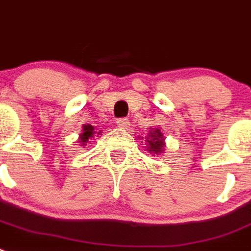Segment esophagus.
<instances>
[{"label": "esophagus", "mask_w": 251, "mask_h": 251, "mask_svg": "<svg viewBox=\"0 0 251 251\" xmlns=\"http://www.w3.org/2000/svg\"><path fill=\"white\" fill-rule=\"evenodd\" d=\"M117 126H118L121 129H127L128 127H129V119L127 118H119L117 119Z\"/></svg>", "instance_id": "34e87169"}]
</instances>
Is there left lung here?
Returning a JSON list of instances; mask_svg holds the SVG:
<instances>
[{"label": "left lung", "mask_w": 251, "mask_h": 251, "mask_svg": "<svg viewBox=\"0 0 251 251\" xmlns=\"http://www.w3.org/2000/svg\"><path fill=\"white\" fill-rule=\"evenodd\" d=\"M166 147V136L163 134L159 128H150V132L146 136L145 148L151 153L152 156L154 154H162L165 152Z\"/></svg>", "instance_id": "obj_1"}]
</instances>
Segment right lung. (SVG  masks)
I'll list each match as a JSON object with an SVG mask.
<instances>
[{
    "instance_id": "1",
    "label": "right lung",
    "mask_w": 251,
    "mask_h": 251,
    "mask_svg": "<svg viewBox=\"0 0 251 251\" xmlns=\"http://www.w3.org/2000/svg\"><path fill=\"white\" fill-rule=\"evenodd\" d=\"M100 133L101 130L100 132L94 130V126H92V124H84L81 133L79 134V138H77V142H79V145L81 147H85L86 143H89V141H92V138H94L95 136L98 137Z\"/></svg>"
}]
</instances>
